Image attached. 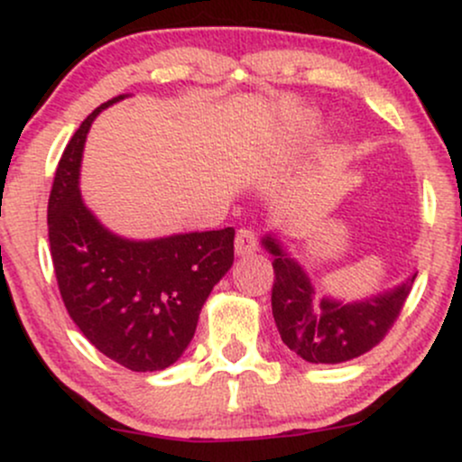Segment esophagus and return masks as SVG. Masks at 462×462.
<instances>
[{
  "instance_id": "esophagus-1",
  "label": "esophagus",
  "mask_w": 462,
  "mask_h": 462,
  "mask_svg": "<svg viewBox=\"0 0 462 462\" xmlns=\"http://www.w3.org/2000/svg\"><path fill=\"white\" fill-rule=\"evenodd\" d=\"M235 249L236 256H247V254H254L258 249V235L252 230V227H241L236 232L235 238Z\"/></svg>"
}]
</instances>
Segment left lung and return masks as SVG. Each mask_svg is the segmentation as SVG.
I'll return each mask as SVG.
<instances>
[{
    "label": "left lung",
    "instance_id": "1",
    "mask_svg": "<svg viewBox=\"0 0 462 462\" xmlns=\"http://www.w3.org/2000/svg\"><path fill=\"white\" fill-rule=\"evenodd\" d=\"M264 247L273 254L272 309L284 346L309 363H346L369 352L389 334L404 309L415 275L395 291L356 304L317 300L309 275L272 236Z\"/></svg>",
    "mask_w": 462,
    "mask_h": 462
}]
</instances>
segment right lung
<instances>
[{
  "mask_svg": "<svg viewBox=\"0 0 462 462\" xmlns=\"http://www.w3.org/2000/svg\"><path fill=\"white\" fill-rule=\"evenodd\" d=\"M95 108L71 136L47 201L51 263L60 298L79 332L130 371L173 365L193 338L199 310L235 263V227L156 241L115 236L78 190L84 139Z\"/></svg>",
  "mask_w": 462,
  "mask_h": 462,
  "instance_id": "right-lung-1",
  "label": "right lung"
}]
</instances>
